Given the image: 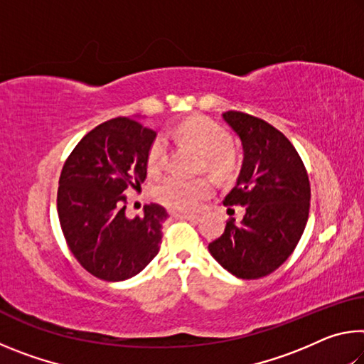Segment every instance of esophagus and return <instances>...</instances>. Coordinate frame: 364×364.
<instances>
[{
    "mask_svg": "<svg viewBox=\"0 0 364 364\" xmlns=\"http://www.w3.org/2000/svg\"><path fill=\"white\" fill-rule=\"evenodd\" d=\"M173 217L180 220H189V221L199 220V215L197 213H173Z\"/></svg>",
    "mask_w": 364,
    "mask_h": 364,
    "instance_id": "obj_1",
    "label": "esophagus"
}]
</instances>
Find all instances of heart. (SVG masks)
Returning <instances> with one entry per match:
<instances>
[{"mask_svg": "<svg viewBox=\"0 0 364 364\" xmlns=\"http://www.w3.org/2000/svg\"><path fill=\"white\" fill-rule=\"evenodd\" d=\"M173 136L181 144L189 146L204 156L205 168L213 176L225 180L236 170L237 160L231 147V134L225 127L207 117H191L175 128ZM168 157L167 143L162 138L152 141L147 152V164L154 170L162 168ZM212 184L208 180H183L168 176L156 188V197L165 207L176 212H191L202 199L210 194Z\"/></svg>", "mask_w": 364, "mask_h": 364, "instance_id": "1", "label": "heart"}]
</instances>
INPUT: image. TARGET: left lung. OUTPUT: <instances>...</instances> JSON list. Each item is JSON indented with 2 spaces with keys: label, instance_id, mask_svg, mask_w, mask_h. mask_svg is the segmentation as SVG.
Here are the masks:
<instances>
[{
  "label": "left lung",
  "instance_id": "8db88e82",
  "mask_svg": "<svg viewBox=\"0 0 364 364\" xmlns=\"http://www.w3.org/2000/svg\"><path fill=\"white\" fill-rule=\"evenodd\" d=\"M223 120L242 143L236 186L223 204L244 205L241 223L230 220L208 244L221 267L241 279H258L284 263L297 247L310 212V181L284 134L262 119L228 110Z\"/></svg>",
  "mask_w": 364,
  "mask_h": 364
}]
</instances>
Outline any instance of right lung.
<instances>
[{
  "label": "right lung",
  "mask_w": 364,
  "mask_h": 364,
  "mask_svg": "<svg viewBox=\"0 0 364 364\" xmlns=\"http://www.w3.org/2000/svg\"><path fill=\"white\" fill-rule=\"evenodd\" d=\"M154 139L141 117L104 122L85 134L60 171V228L73 257L96 278L130 279L159 254L167 210L151 204L128 218L123 196L144 183Z\"/></svg>",
  "instance_id": "1"
}]
</instances>
